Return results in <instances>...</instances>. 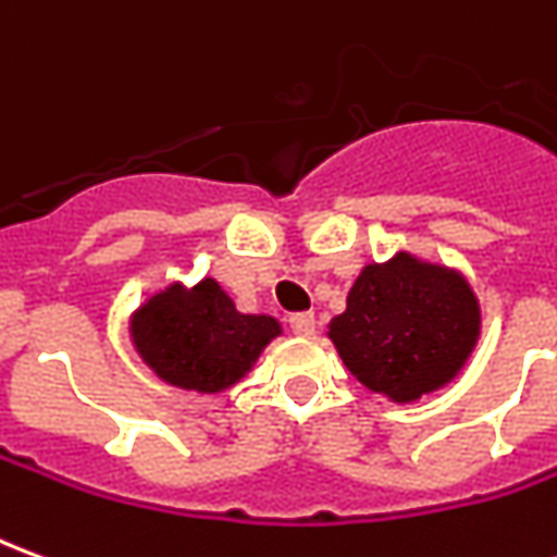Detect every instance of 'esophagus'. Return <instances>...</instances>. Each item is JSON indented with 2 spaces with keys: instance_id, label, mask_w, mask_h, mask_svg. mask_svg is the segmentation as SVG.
<instances>
[{
  "instance_id": "1",
  "label": "esophagus",
  "mask_w": 557,
  "mask_h": 557,
  "mask_svg": "<svg viewBox=\"0 0 557 557\" xmlns=\"http://www.w3.org/2000/svg\"><path fill=\"white\" fill-rule=\"evenodd\" d=\"M289 327L292 334H298V337H310L315 331V319L313 313H295L289 315Z\"/></svg>"
}]
</instances>
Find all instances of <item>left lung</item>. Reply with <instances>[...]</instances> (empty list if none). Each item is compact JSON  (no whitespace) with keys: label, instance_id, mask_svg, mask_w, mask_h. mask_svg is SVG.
I'll return each mask as SVG.
<instances>
[{"label":"left lung","instance_id":"left-lung-1","mask_svg":"<svg viewBox=\"0 0 557 557\" xmlns=\"http://www.w3.org/2000/svg\"><path fill=\"white\" fill-rule=\"evenodd\" d=\"M478 334V298L466 280L399 253L363 268L327 337L358 382L409 403L447 385Z\"/></svg>","mask_w":557,"mask_h":557}]
</instances>
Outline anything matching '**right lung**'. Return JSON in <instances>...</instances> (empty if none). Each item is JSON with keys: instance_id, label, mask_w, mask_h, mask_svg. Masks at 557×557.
I'll use <instances>...</instances> for the list:
<instances>
[{"instance_id": "1", "label": "right lung", "mask_w": 557, "mask_h": 557, "mask_svg": "<svg viewBox=\"0 0 557 557\" xmlns=\"http://www.w3.org/2000/svg\"><path fill=\"white\" fill-rule=\"evenodd\" d=\"M280 334L271 315H244L214 280L160 292L134 315V343L154 373L187 391L235 385Z\"/></svg>"}]
</instances>
